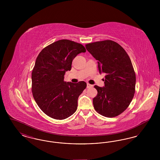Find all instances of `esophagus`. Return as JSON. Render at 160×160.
I'll use <instances>...</instances> for the list:
<instances>
[{"label": "esophagus", "mask_w": 160, "mask_h": 160, "mask_svg": "<svg viewBox=\"0 0 160 160\" xmlns=\"http://www.w3.org/2000/svg\"><path fill=\"white\" fill-rule=\"evenodd\" d=\"M93 88V85L90 84L89 83H87V88Z\"/></svg>", "instance_id": "1"}]
</instances>
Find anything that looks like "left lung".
<instances>
[{
    "label": "left lung",
    "instance_id": "obj_1",
    "mask_svg": "<svg viewBox=\"0 0 160 160\" xmlns=\"http://www.w3.org/2000/svg\"><path fill=\"white\" fill-rule=\"evenodd\" d=\"M86 48L98 61L99 73L106 74L104 87L94 86L98 91L93 99L94 108L102 116L114 118L129 106L135 93L136 78L131 59L122 47L112 40L89 43Z\"/></svg>",
    "mask_w": 160,
    "mask_h": 160
}]
</instances>
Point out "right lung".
<instances>
[{"mask_svg": "<svg viewBox=\"0 0 160 160\" xmlns=\"http://www.w3.org/2000/svg\"><path fill=\"white\" fill-rule=\"evenodd\" d=\"M84 52L81 44L61 39L38 54L32 72V91L40 109L49 117L62 120L76 112L78 98L87 84L83 81L66 82L64 75L71 69L77 55Z\"/></svg>", "mask_w": 160, "mask_h": 160, "instance_id": "obj_1", "label": "right lung"}]
</instances>
